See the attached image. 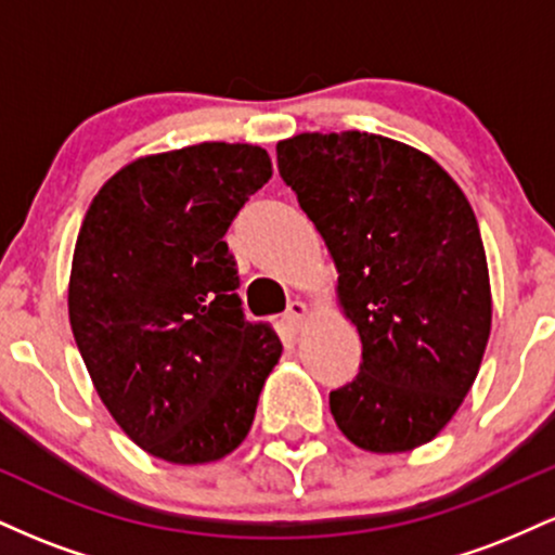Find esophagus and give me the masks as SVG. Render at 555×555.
Segmentation results:
<instances>
[{
  "mask_svg": "<svg viewBox=\"0 0 555 555\" xmlns=\"http://www.w3.org/2000/svg\"><path fill=\"white\" fill-rule=\"evenodd\" d=\"M308 318H310L308 305H305L302 299H292L289 308H286V313H284L286 326H289L292 331H302L305 323H308Z\"/></svg>",
  "mask_w": 555,
  "mask_h": 555,
  "instance_id": "esophagus-1",
  "label": "esophagus"
}]
</instances>
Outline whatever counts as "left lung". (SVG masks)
Here are the masks:
<instances>
[{"instance_id":"8db88e82","label":"left lung","mask_w":555,"mask_h":555,"mask_svg":"<svg viewBox=\"0 0 555 555\" xmlns=\"http://www.w3.org/2000/svg\"><path fill=\"white\" fill-rule=\"evenodd\" d=\"M282 180L326 242L360 373L331 391L354 446L399 454L433 441L473 388L490 336V279L475 211L428 154L371 132L279 140Z\"/></svg>"}]
</instances>
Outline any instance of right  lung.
<instances>
[{"instance_id":"1","label":"right lung","mask_w":555,"mask_h":555,"mask_svg":"<svg viewBox=\"0 0 555 555\" xmlns=\"http://www.w3.org/2000/svg\"><path fill=\"white\" fill-rule=\"evenodd\" d=\"M271 180L247 143L143 156L112 177L82 219L69 326L101 401L151 456L224 460L250 433L282 341L247 323L224 234Z\"/></svg>"}]
</instances>
